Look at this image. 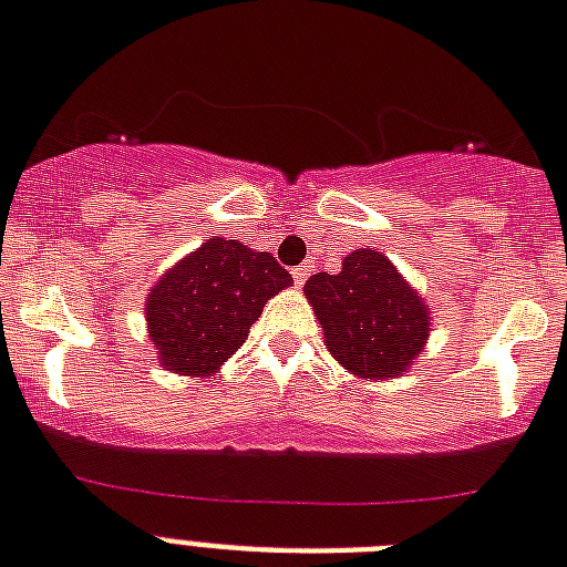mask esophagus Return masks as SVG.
<instances>
[{
  "label": "esophagus",
  "mask_w": 567,
  "mask_h": 567,
  "mask_svg": "<svg viewBox=\"0 0 567 567\" xmlns=\"http://www.w3.org/2000/svg\"><path fill=\"white\" fill-rule=\"evenodd\" d=\"M308 274H311V265H299V268H293V282L306 285Z\"/></svg>",
  "instance_id": "obj_1"
}]
</instances>
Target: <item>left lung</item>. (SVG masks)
Returning a JSON list of instances; mask_svg holds the SVG:
<instances>
[{
    "instance_id": "left-lung-1",
    "label": "left lung",
    "mask_w": 567,
    "mask_h": 567,
    "mask_svg": "<svg viewBox=\"0 0 567 567\" xmlns=\"http://www.w3.org/2000/svg\"><path fill=\"white\" fill-rule=\"evenodd\" d=\"M306 297L328 351L357 378H398L430 337V306L380 250L360 247L340 274H313Z\"/></svg>"
}]
</instances>
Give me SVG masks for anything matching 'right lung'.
<instances>
[{
	"label": "right lung",
	"mask_w": 567,
	"mask_h": 567,
	"mask_svg": "<svg viewBox=\"0 0 567 567\" xmlns=\"http://www.w3.org/2000/svg\"><path fill=\"white\" fill-rule=\"evenodd\" d=\"M291 282L270 254L221 236L207 239L146 297V331L161 365L187 378L213 374L239 351L265 302Z\"/></svg>",
	"instance_id": "1"
}]
</instances>
